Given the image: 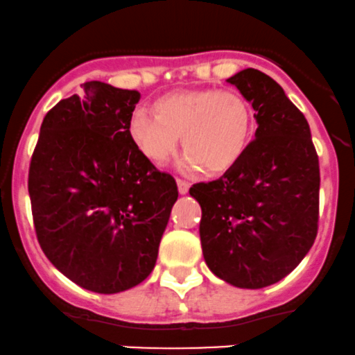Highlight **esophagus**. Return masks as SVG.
I'll return each mask as SVG.
<instances>
[{"instance_id":"obj_1","label":"esophagus","mask_w":355,"mask_h":355,"mask_svg":"<svg viewBox=\"0 0 355 355\" xmlns=\"http://www.w3.org/2000/svg\"><path fill=\"white\" fill-rule=\"evenodd\" d=\"M178 189H179V193H181V195H186V193H188V189H189V182L184 181V179H178Z\"/></svg>"}]
</instances>
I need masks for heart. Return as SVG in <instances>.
<instances>
[{
  "instance_id": "1",
  "label": "heart",
  "mask_w": 355,
  "mask_h": 355,
  "mask_svg": "<svg viewBox=\"0 0 355 355\" xmlns=\"http://www.w3.org/2000/svg\"><path fill=\"white\" fill-rule=\"evenodd\" d=\"M155 112L137 107L128 119V135L137 150L152 164H164L178 148L186 171L225 173L250 145L253 107L234 89L178 90L159 97Z\"/></svg>"
}]
</instances>
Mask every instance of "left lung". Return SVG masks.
I'll list each match as a JSON object with an SVG mask.
<instances>
[{
	"mask_svg": "<svg viewBox=\"0 0 355 355\" xmlns=\"http://www.w3.org/2000/svg\"><path fill=\"white\" fill-rule=\"evenodd\" d=\"M254 109L258 128L239 162L198 182L200 239L208 268L234 287L261 288L287 277L318 234L320 162L304 114L259 69L227 78Z\"/></svg>",
	"mask_w": 355,
	"mask_h": 355,
	"instance_id": "left-lung-1",
	"label": "left lung"
}]
</instances>
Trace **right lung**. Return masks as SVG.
<instances>
[{
    "instance_id": "obj_1",
    "label": "right lung",
    "mask_w": 355,
    "mask_h": 355,
    "mask_svg": "<svg viewBox=\"0 0 355 355\" xmlns=\"http://www.w3.org/2000/svg\"><path fill=\"white\" fill-rule=\"evenodd\" d=\"M137 90L85 82L41 124L28 169L32 217L47 259L76 286L116 294L144 282L178 200L174 178L128 135Z\"/></svg>"
}]
</instances>
